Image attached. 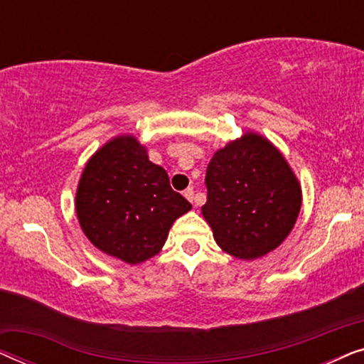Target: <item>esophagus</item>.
I'll return each instance as SVG.
<instances>
[{
    "mask_svg": "<svg viewBox=\"0 0 364 364\" xmlns=\"http://www.w3.org/2000/svg\"><path fill=\"white\" fill-rule=\"evenodd\" d=\"M183 197H186L188 202L196 203V205H197V202H196V192H193V188H187V191L183 192Z\"/></svg>",
    "mask_w": 364,
    "mask_h": 364,
    "instance_id": "esophagus-1",
    "label": "esophagus"
}]
</instances>
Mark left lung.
<instances>
[{"label": "left lung", "mask_w": 364, "mask_h": 364, "mask_svg": "<svg viewBox=\"0 0 364 364\" xmlns=\"http://www.w3.org/2000/svg\"><path fill=\"white\" fill-rule=\"evenodd\" d=\"M202 215L217 245L240 260H257L295 227L301 186L283 154L248 131L213 154L205 173Z\"/></svg>", "instance_id": "1"}]
</instances>
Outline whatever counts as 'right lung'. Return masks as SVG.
<instances>
[{
    "mask_svg": "<svg viewBox=\"0 0 364 364\" xmlns=\"http://www.w3.org/2000/svg\"><path fill=\"white\" fill-rule=\"evenodd\" d=\"M191 208L132 134L114 137L92 154L76 191V215L84 235L106 255L129 265L156 257L172 223Z\"/></svg>",
    "mask_w": 364,
    "mask_h": 364,
    "instance_id": "1",
    "label": "right lung"
}]
</instances>
